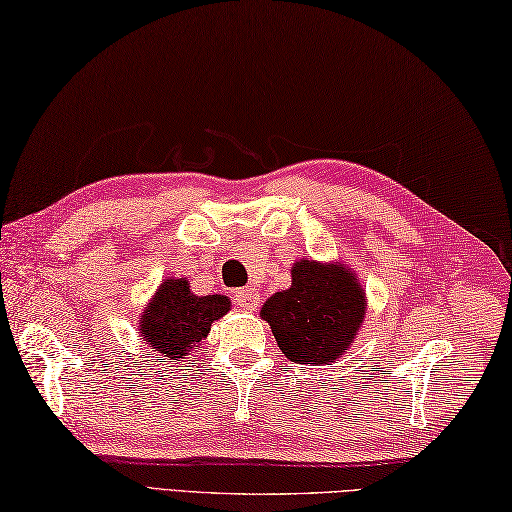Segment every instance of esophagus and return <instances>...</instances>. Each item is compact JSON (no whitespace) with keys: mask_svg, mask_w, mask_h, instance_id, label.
<instances>
[{"mask_svg":"<svg viewBox=\"0 0 512 512\" xmlns=\"http://www.w3.org/2000/svg\"><path fill=\"white\" fill-rule=\"evenodd\" d=\"M234 303L240 307V310L252 312L258 307L260 296L254 287H243V289H238V292H234Z\"/></svg>","mask_w":512,"mask_h":512,"instance_id":"obj_1","label":"esophagus"}]
</instances>
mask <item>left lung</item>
I'll return each instance as SVG.
<instances>
[{
  "mask_svg": "<svg viewBox=\"0 0 512 512\" xmlns=\"http://www.w3.org/2000/svg\"><path fill=\"white\" fill-rule=\"evenodd\" d=\"M365 314L359 283L343 267L301 260L292 287L276 292L260 310L276 343L294 363L332 365L352 343Z\"/></svg>",
  "mask_w": 512,
  "mask_h": 512,
  "instance_id": "obj_1",
  "label": "left lung"
}]
</instances>
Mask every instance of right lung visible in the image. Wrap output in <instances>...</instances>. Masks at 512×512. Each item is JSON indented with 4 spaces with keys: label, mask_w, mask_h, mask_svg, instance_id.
I'll list each match as a JSON object with an SVG mask.
<instances>
[{
    "label": "right lung",
    "mask_w": 512,
    "mask_h": 512,
    "mask_svg": "<svg viewBox=\"0 0 512 512\" xmlns=\"http://www.w3.org/2000/svg\"><path fill=\"white\" fill-rule=\"evenodd\" d=\"M227 312V296H196L189 292L185 278H171L160 285L156 298L144 310L140 330L153 352L178 361L196 350L209 334L211 323Z\"/></svg>",
    "instance_id": "obj_1"
}]
</instances>
